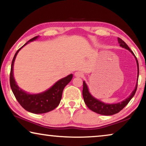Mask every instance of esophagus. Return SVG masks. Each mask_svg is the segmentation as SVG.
<instances>
[{"instance_id":"1","label":"esophagus","mask_w":146,"mask_h":146,"mask_svg":"<svg viewBox=\"0 0 146 146\" xmlns=\"http://www.w3.org/2000/svg\"><path fill=\"white\" fill-rule=\"evenodd\" d=\"M74 76L76 77H82L84 74L82 72H75Z\"/></svg>"}]
</instances>
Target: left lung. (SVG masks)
I'll use <instances>...</instances> for the list:
<instances>
[{"label": "left lung", "instance_id": "left-lung-1", "mask_svg": "<svg viewBox=\"0 0 146 146\" xmlns=\"http://www.w3.org/2000/svg\"><path fill=\"white\" fill-rule=\"evenodd\" d=\"M118 42L119 44V46L122 48L128 50L129 52H131V54L134 56L136 60V62L137 65V77L139 76V64L138 62H137V58L135 57L134 54L132 51L129 49L128 46L126 44V43L124 41L122 40L121 38H118ZM137 87V82H136V85H135V89L133 90L132 92L130 94V96L128 98H127L126 99L121 102H119L117 104H105L102 102L98 100L95 98H94L90 94V93L89 92L88 88L86 84L85 83V82H83V90H82V95L84 98V100L86 106L89 109H90L92 111H94V112L99 113V114L102 115H111L115 113H118L119 111H120L127 104L129 103V102L131 100V99L132 98L133 96H134L135 92H136Z\"/></svg>", "mask_w": 146, "mask_h": 146}]
</instances>
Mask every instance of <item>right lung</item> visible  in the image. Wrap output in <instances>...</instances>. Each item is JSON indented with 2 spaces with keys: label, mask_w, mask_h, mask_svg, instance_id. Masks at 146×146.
<instances>
[{
  "label": "right lung",
  "mask_w": 146,
  "mask_h": 146,
  "mask_svg": "<svg viewBox=\"0 0 146 146\" xmlns=\"http://www.w3.org/2000/svg\"><path fill=\"white\" fill-rule=\"evenodd\" d=\"M38 37V36L30 40L25 45L20 48L16 52L12 61L10 73V85L16 99L24 109L33 113H44L52 110L58 106L60 102L63 90L72 79L73 75L70 74L68 76L60 80L48 90L37 94H30L18 86L13 76V66L16 56L24 46L27 44L29 42L35 40Z\"/></svg>",
  "instance_id": "right-lung-1"
}]
</instances>
